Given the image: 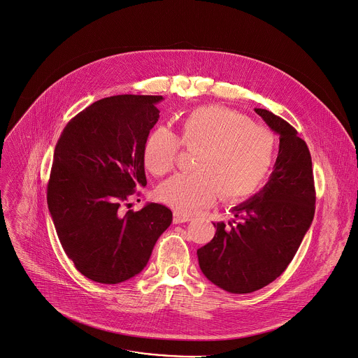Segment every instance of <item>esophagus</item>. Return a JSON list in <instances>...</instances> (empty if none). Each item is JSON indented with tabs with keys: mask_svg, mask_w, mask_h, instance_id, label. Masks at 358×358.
<instances>
[{
	"mask_svg": "<svg viewBox=\"0 0 358 358\" xmlns=\"http://www.w3.org/2000/svg\"><path fill=\"white\" fill-rule=\"evenodd\" d=\"M188 221H191V217L180 215V213H174V218H173L174 224H181V222H188Z\"/></svg>",
	"mask_w": 358,
	"mask_h": 358,
	"instance_id": "esophagus-1",
	"label": "esophagus"
}]
</instances>
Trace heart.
<instances>
[{
    "mask_svg": "<svg viewBox=\"0 0 358 358\" xmlns=\"http://www.w3.org/2000/svg\"><path fill=\"white\" fill-rule=\"evenodd\" d=\"M180 145L198 150L191 174H174L156 195L177 213L192 215L215 201L234 202L253 195L266 181L275 155L274 134L263 124L225 106H201L187 113L178 137L163 126L153 129L143 143L145 169L153 176L170 171Z\"/></svg>",
    "mask_w": 358,
    "mask_h": 358,
    "instance_id": "1",
    "label": "heart"
}]
</instances>
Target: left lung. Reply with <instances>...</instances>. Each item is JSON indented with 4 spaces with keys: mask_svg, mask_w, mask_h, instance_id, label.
I'll return each mask as SVG.
<instances>
[{
    "mask_svg": "<svg viewBox=\"0 0 358 358\" xmlns=\"http://www.w3.org/2000/svg\"><path fill=\"white\" fill-rule=\"evenodd\" d=\"M280 134V150L264 188L232 209L236 220L217 222L215 238L198 249L199 267L215 285L231 293L259 290L294 257L315 212L311 155L297 131L266 109H255Z\"/></svg>",
    "mask_w": 358,
    "mask_h": 358,
    "instance_id": "left-lung-1",
    "label": "left lung"
}]
</instances>
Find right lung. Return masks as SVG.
I'll return each mask as SVG.
<instances>
[{
	"label": "right lung",
	"instance_id": "obj_1",
	"mask_svg": "<svg viewBox=\"0 0 358 358\" xmlns=\"http://www.w3.org/2000/svg\"><path fill=\"white\" fill-rule=\"evenodd\" d=\"M162 95H116L76 115L54 152L47 202L74 267L99 284L141 273L173 213L159 203L122 213L146 185L143 143L159 119ZM127 205V203H124Z\"/></svg>",
	"mask_w": 358,
	"mask_h": 358
}]
</instances>
